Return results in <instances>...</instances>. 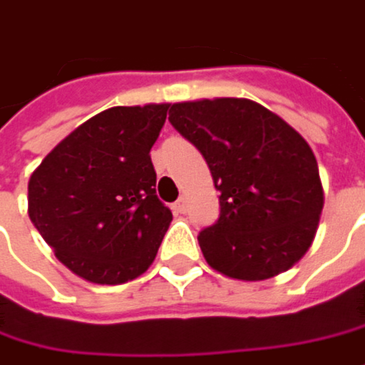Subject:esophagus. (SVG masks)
Listing matches in <instances>:
<instances>
[{"mask_svg": "<svg viewBox=\"0 0 365 365\" xmlns=\"http://www.w3.org/2000/svg\"><path fill=\"white\" fill-rule=\"evenodd\" d=\"M185 208H187V198H185V196H182L178 202L173 204V210H175V212H180V215H182V212H185Z\"/></svg>", "mask_w": 365, "mask_h": 365, "instance_id": "1", "label": "esophagus"}]
</instances>
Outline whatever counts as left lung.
<instances>
[{
  "mask_svg": "<svg viewBox=\"0 0 365 365\" xmlns=\"http://www.w3.org/2000/svg\"><path fill=\"white\" fill-rule=\"evenodd\" d=\"M171 125L206 159L221 215L198 235L208 267L240 281L289 270L310 250L324 190L310 144L250 98L173 103Z\"/></svg>",
  "mask_w": 365,
  "mask_h": 365,
  "instance_id": "8db88e82",
  "label": "left lung"
}]
</instances>
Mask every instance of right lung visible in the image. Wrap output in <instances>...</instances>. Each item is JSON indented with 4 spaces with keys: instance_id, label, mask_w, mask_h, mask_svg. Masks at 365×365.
Listing matches in <instances>:
<instances>
[{
    "instance_id": "1",
    "label": "right lung",
    "mask_w": 365,
    "mask_h": 365,
    "mask_svg": "<svg viewBox=\"0 0 365 365\" xmlns=\"http://www.w3.org/2000/svg\"><path fill=\"white\" fill-rule=\"evenodd\" d=\"M169 103L111 107L78 125L29 180V217L61 264L97 285L146 272L173 221L150 148Z\"/></svg>"
}]
</instances>
